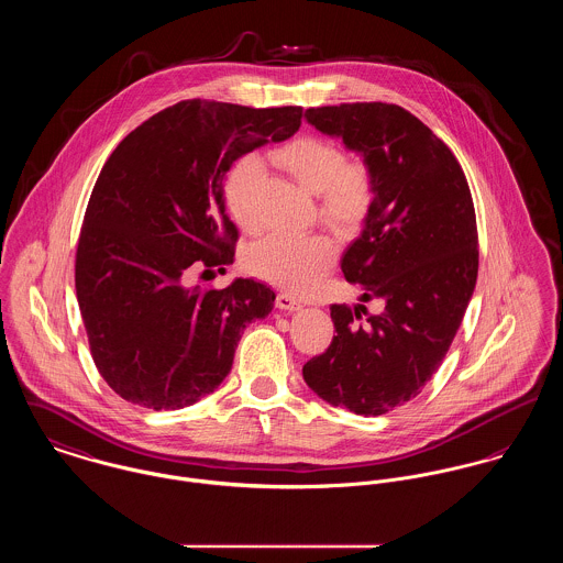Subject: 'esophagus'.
Returning <instances> with one entry per match:
<instances>
[{
  "label": "esophagus",
  "instance_id": "1",
  "mask_svg": "<svg viewBox=\"0 0 563 563\" xmlns=\"http://www.w3.org/2000/svg\"><path fill=\"white\" fill-rule=\"evenodd\" d=\"M275 306L279 307V309H284V311H297V309H301V301H297L295 297H290V295H286V292H282V295H277L275 297Z\"/></svg>",
  "mask_w": 563,
  "mask_h": 563
}]
</instances>
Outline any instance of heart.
Wrapping results in <instances>:
<instances>
[{"instance_id":"b5f03b06","label":"heart","mask_w":563,"mask_h":563,"mask_svg":"<svg viewBox=\"0 0 563 563\" xmlns=\"http://www.w3.org/2000/svg\"><path fill=\"white\" fill-rule=\"evenodd\" d=\"M271 156L306 191L318 196V219L333 234L351 239L363 230L376 198V174L367 158H349L342 144L320 135H299ZM262 180L264 165L256 154L239 156L225 172L223 198L243 230L256 228L254 198ZM333 262L335 247L324 234H271L245 254V268L252 275L292 292L311 288Z\"/></svg>"}]
</instances>
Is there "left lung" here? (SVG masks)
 Segmentation results:
<instances>
[{"label": "left lung", "mask_w": 563, "mask_h": 563, "mask_svg": "<svg viewBox=\"0 0 563 563\" xmlns=\"http://www.w3.org/2000/svg\"><path fill=\"white\" fill-rule=\"evenodd\" d=\"M306 118L374 167V206L342 273L383 309L331 306L335 335L303 378L329 405L376 417L421 394L454 342L477 282L473 198L459 158L400 104L309 107Z\"/></svg>", "instance_id": "obj_1"}]
</instances>
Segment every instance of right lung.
Wrapping results in <instances>:
<instances>
[{"label": "right lung", "mask_w": 563, "mask_h": 563, "mask_svg": "<svg viewBox=\"0 0 563 563\" xmlns=\"http://www.w3.org/2000/svg\"><path fill=\"white\" fill-rule=\"evenodd\" d=\"M303 109L180 101L131 131L102 165L84 214L75 288L90 353L126 402L196 405L228 376L243 329L275 292L254 279L185 288L191 266L223 268L239 230L225 212L228 167L301 126Z\"/></svg>", "instance_id": "add662e5"}]
</instances>
